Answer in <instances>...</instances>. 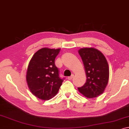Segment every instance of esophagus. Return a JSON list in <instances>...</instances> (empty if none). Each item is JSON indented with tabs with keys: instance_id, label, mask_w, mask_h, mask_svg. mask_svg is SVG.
Instances as JSON below:
<instances>
[{
	"instance_id": "obj_1",
	"label": "esophagus",
	"mask_w": 129,
	"mask_h": 129,
	"mask_svg": "<svg viewBox=\"0 0 129 129\" xmlns=\"http://www.w3.org/2000/svg\"><path fill=\"white\" fill-rule=\"evenodd\" d=\"M74 75H71V76H69L68 78V80H72L73 78H74Z\"/></svg>"
}]
</instances>
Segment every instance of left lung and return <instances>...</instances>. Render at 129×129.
Returning a JSON list of instances; mask_svg holds the SVG:
<instances>
[{
  "label": "left lung",
  "mask_w": 129,
  "mask_h": 129,
  "mask_svg": "<svg viewBox=\"0 0 129 129\" xmlns=\"http://www.w3.org/2000/svg\"><path fill=\"white\" fill-rule=\"evenodd\" d=\"M78 53L83 61L86 75V82L78 90L89 99L102 94L109 80V65L104 55L93 47H84Z\"/></svg>",
  "instance_id": "left-lung-1"
}]
</instances>
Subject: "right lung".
<instances>
[{
  "mask_svg": "<svg viewBox=\"0 0 129 129\" xmlns=\"http://www.w3.org/2000/svg\"><path fill=\"white\" fill-rule=\"evenodd\" d=\"M60 49L42 48L29 63L26 80L30 91L38 99L49 100L57 94L64 80L59 77L55 58Z\"/></svg>",
  "mask_w": 129,
  "mask_h": 129,
  "instance_id": "obj_1",
  "label": "right lung"
}]
</instances>
